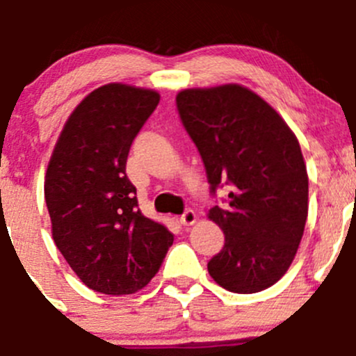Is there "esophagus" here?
<instances>
[{
	"label": "esophagus",
	"mask_w": 356,
	"mask_h": 356,
	"mask_svg": "<svg viewBox=\"0 0 356 356\" xmlns=\"http://www.w3.org/2000/svg\"><path fill=\"white\" fill-rule=\"evenodd\" d=\"M179 222H181L182 225H193L196 222V213L193 210H186L184 213L179 217Z\"/></svg>",
	"instance_id": "1"
}]
</instances>
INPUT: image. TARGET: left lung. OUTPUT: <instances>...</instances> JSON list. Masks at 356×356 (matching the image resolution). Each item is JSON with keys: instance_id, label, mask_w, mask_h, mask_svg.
I'll use <instances>...</instances> for the list:
<instances>
[{"instance_id": "8db88e82", "label": "left lung", "mask_w": 356, "mask_h": 356, "mask_svg": "<svg viewBox=\"0 0 356 356\" xmlns=\"http://www.w3.org/2000/svg\"><path fill=\"white\" fill-rule=\"evenodd\" d=\"M175 103L211 196L231 188L224 207L208 213L225 236L208 272L232 293L270 288L289 268L308 215V175L296 136L268 103L238 84L186 89Z\"/></svg>"}]
</instances>
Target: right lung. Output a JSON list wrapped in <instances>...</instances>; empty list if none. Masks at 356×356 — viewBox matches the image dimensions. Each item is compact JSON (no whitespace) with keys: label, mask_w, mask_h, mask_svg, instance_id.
Instances as JSON below:
<instances>
[{"label":"right lung","mask_w":356,"mask_h":356,"mask_svg":"<svg viewBox=\"0 0 356 356\" xmlns=\"http://www.w3.org/2000/svg\"><path fill=\"white\" fill-rule=\"evenodd\" d=\"M160 95L106 84L72 111L44 181L55 245L92 291L111 296L143 289L174 236L145 217L125 174L129 149Z\"/></svg>","instance_id":"1"}]
</instances>
